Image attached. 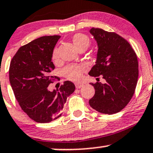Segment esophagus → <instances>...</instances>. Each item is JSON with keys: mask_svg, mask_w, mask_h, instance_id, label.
<instances>
[{"mask_svg": "<svg viewBox=\"0 0 153 153\" xmlns=\"http://www.w3.org/2000/svg\"><path fill=\"white\" fill-rule=\"evenodd\" d=\"M75 88H80L83 86V84H82V83H75Z\"/></svg>", "mask_w": 153, "mask_h": 153, "instance_id": "34e87169", "label": "esophagus"}]
</instances>
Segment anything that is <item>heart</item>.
<instances>
[{
  "mask_svg": "<svg viewBox=\"0 0 153 153\" xmlns=\"http://www.w3.org/2000/svg\"><path fill=\"white\" fill-rule=\"evenodd\" d=\"M73 43L78 50L81 48H87L90 46V40L86 36L83 34H78L73 38ZM53 58L58 57V48H55L53 51ZM86 70L85 65H69L63 68L62 74L65 78L69 80H78L80 79L82 74Z\"/></svg>",
  "mask_w": 153,
  "mask_h": 153,
  "instance_id": "heart-1",
  "label": "heart"
}]
</instances>
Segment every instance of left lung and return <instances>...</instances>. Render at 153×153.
<instances>
[{
    "mask_svg": "<svg viewBox=\"0 0 153 153\" xmlns=\"http://www.w3.org/2000/svg\"><path fill=\"white\" fill-rule=\"evenodd\" d=\"M91 34L98 44L96 65L89 75H102L106 80L91 83L95 94L90 106L103 114L120 112L131 100L138 80V60L135 51L125 38L113 32L91 28Z\"/></svg>",
    "mask_w": 153,
    "mask_h": 153,
    "instance_id": "8db88e82",
    "label": "left lung"
}]
</instances>
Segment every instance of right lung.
I'll use <instances>...</instances> for the list:
<instances>
[{
	"label": "right lung",
	"mask_w": 153,
	"mask_h": 153,
	"mask_svg": "<svg viewBox=\"0 0 153 153\" xmlns=\"http://www.w3.org/2000/svg\"><path fill=\"white\" fill-rule=\"evenodd\" d=\"M59 38L43 36L30 42L20 47L10 63L9 81L15 97L22 110L37 123H49L61 116L67 98L75 88L67 80L59 89L48 90L56 78L51 76L55 68L51 59Z\"/></svg>",
	"instance_id": "add662e5"
}]
</instances>
